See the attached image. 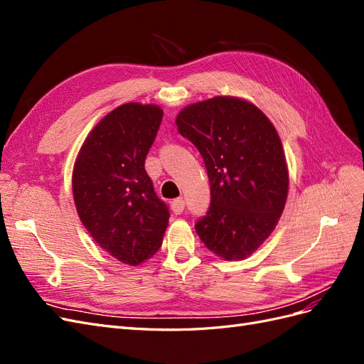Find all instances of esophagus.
<instances>
[{
    "instance_id": "34e87169",
    "label": "esophagus",
    "mask_w": 364,
    "mask_h": 364,
    "mask_svg": "<svg viewBox=\"0 0 364 364\" xmlns=\"http://www.w3.org/2000/svg\"><path fill=\"white\" fill-rule=\"evenodd\" d=\"M171 209H173V213H174L176 215H179V214L183 213L185 202H183L182 197H178V199H174V200L171 202Z\"/></svg>"
}]
</instances>
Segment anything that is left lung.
<instances>
[{
  "label": "left lung",
  "instance_id": "1",
  "mask_svg": "<svg viewBox=\"0 0 364 364\" xmlns=\"http://www.w3.org/2000/svg\"><path fill=\"white\" fill-rule=\"evenodd\" d=\"M179 134L203 158L211 205L194 228L225 259H245L277 226L289 193V171L277 129L259 109L234 97L185 107Z\"/></svg>",
  "mask_w": 364,
  "mask_h": 364
}]
</instances>
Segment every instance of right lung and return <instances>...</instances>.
Masks as SVG:
<instances>
[{
    "label": "right lung",
    "instance_id": "add662e5",
    "mask_svg": "<svg viewBox=\"0 0 364 364\" xmlns=\"http://www.w3.org/2000/svg\"><path fill=\"white\" fill-rule=\"evenodd\" d=\"M162 114L155 105L114 109L86 138L74 165L73 194L83 226L130 266L155 255L170 218L144 168Z\"/></svg>",
    "mask_w": 364,
    "mask_h": 364
}]
</instances>
